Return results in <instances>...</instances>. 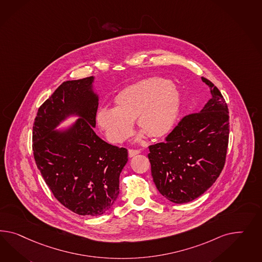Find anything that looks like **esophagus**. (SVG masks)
Wrapping results in <instances>:
<instances>
[{
    "instance_id": "1",
    "label": "esophagus",
    "mask_w": 262,
    "mask_h": 262,
    "mask_svg": "<svg viewBox=\"0 0 262 262\" xmlns=\"http://www.w3.org/2000/svg\"><path fill=\"white\" fill-rule=\"evenodd\" d=\"M140 154V150L137 149H128V156L129 157H134V156H137Z\"/></svg>"
}]
</instances>
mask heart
Here are the masks:
<instances>
[{"label":"heart","mask_w":262,"mask_h":262,"mask_svg":"<svg viewBox=\"0 0 262 262\" xmlns=\"http://www.w3.org/2000/svg\"><path fill=\"white\" fill-rule=\"evenodd\" d=\"M113 103L114 108H100L96 122L108 141L120 144L133 135L135 120L141 129L137 140L169 135L179 117L182 96L169 79L152 76L121 90Z\"/></svg>","instance_id":"heart-1"}]
</instances>
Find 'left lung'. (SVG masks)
Returning a JSON list of instances; mask_svg holds the SVG:
<instances>
[{"label": "left lung", "instance_id": "obj_1", "mask_svg": "<svg viewBox=\"0 0 262 262\" xmlns=\"http://www.w3.org/2000/svg\"><path fill=\"white\" fill-rule=\"evenodd\" d=\"M211 92L198 113L185 116L166 141L149 146L151 177L157 190L173 203L183 204L212 186L226 159L229 112L220 90L202 77Z\"/></svg>", "mask_w": 262, "mask_h": 262}]
</instances>
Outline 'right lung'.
<instances>
[{
  "instance_id": "add662e5",
  "label": "right lung",
  "mask_w": 262,
  "mask_h": 262,
  "mask_svg": "<svg viewBox=\"0 0 262 262\" xmlns=\"http://www.w3.org/2000/svg\"><path fill=\"white\" fill-rule=\"evenodd\" d=\"M94 77L67 81L39 107L32 133L37 168L57 200L80 215L98 216L119 194L127 150L94 133L99 95ZM70 117L69 127H56Z\"/></svg>"
}]
</instances>
